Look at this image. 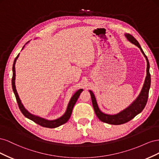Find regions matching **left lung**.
Returning a JSON list of instances; mask_svg holds the SVG:
<instances>
[{
  "label": "left lung",
  "mask_w": 159,
  "mask_h": 159,
  "mask_svg": "<svg viewBox=\"0 0 159 159\" xmlns=\"http://www.w3.org/2000/svg\"><path fill=\"white\" fill-rule=\"evenodd\" d=\"M125 36L133 44L138 46L139 48H140L141 52L144 56L145 57L147 62V76L145 80V83H144L143 87L142 88V90L141 91L140 94L138 96L137 99L134 101V102L130 105L129 107L125 109V110L122 111L121 112L119 113L118 114L111 115L105 114L102 113L99 110L98 105L96 102V99L95 98V95L92 91L89 90L91 101H92V104L93 107L95 111V113L97 115L98 119L104 123H109L111 125H121L123 123H127L128 121H131L134 117L136 116L137 115L140 113L143 109L145 108V105L147 104L148 97V92H149V89H150L151 86V74L150 72H149V62L148 60V58L147 56L145 54L143 50H142L141 47L139 44L138 41L134 38L132 35L129 34H126Z\"/></svg>",
  "instance_id": "1"
}]
</instances>
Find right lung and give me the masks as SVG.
Segmentation results:
<instances>
[{"mask_svg":"<svg viewBox=\"0 0 159 159\" xmlns=\"http://www.w3.org/2000/svg\"><path fill=\"white\" fill-rule=\"evenodd\" d=\"M28 42H26V44ZM24 47H25V46H23L22 49L24 48ZM18 56H19V54L16 57L15 60H14L13 66H12L13 74H12V89L14 91V95H15V97L16 99V102H17V103L18 105V107H19V109H20L22 113L25 115L26 118L32 120V121L38 124L39 125H40L42 127H47V128H56V127H57L61 125L66 123L70 118L74 106L75 105L77 100H78L79 96L80 95V93H81V91H83V89H80L78 91H77L76 92L74 93V95L72 96V98H71L70 102H69V104L68 105V108H67L66 113L64 114L63 116H61V117H60L58 119H57L56 120H52V121H49V120H46L45 119L41 118L40 117L36 116V115H34L30 113L25 107H24L23 105L21 103V101L18 97V93H17L16 89V87H15V75H16V74H15V64H16V61L18 57Z\"/></svg>","mask_w":159,"mask_h":159,"instance_id":"obj_1","label":"right lung"}]
</instances>
